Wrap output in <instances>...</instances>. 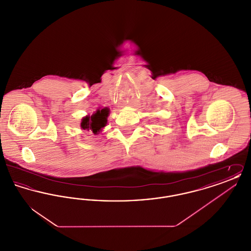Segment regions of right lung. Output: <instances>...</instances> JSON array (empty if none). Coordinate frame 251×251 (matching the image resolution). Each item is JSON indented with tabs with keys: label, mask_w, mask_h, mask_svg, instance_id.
Masks as SVG:
<instances>
[{
	"label": "right lung",
	"mask_w": 251,
	"mask_h": 251,
	"mask_svg": "<svg viewBox=\"0 0 251 251\" xmlns=\"http://www.w3.org/2000/svg\"><path fill=\"white\" fill-rule=\"evenodd\" d=\"M110 112L106 107L97 109L91 116L86 115L81 120L80 127L83 131H90L95 135L101 132L103 128L107 125V118Z\"/></svg>",
	"instance_id": "obj_1"
}]
</instances>
